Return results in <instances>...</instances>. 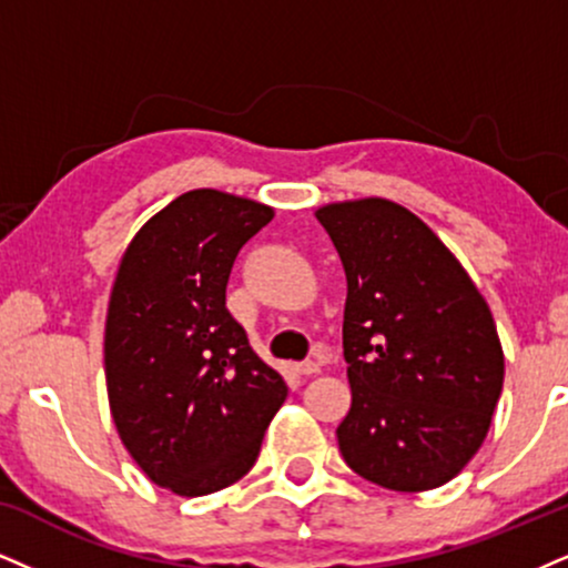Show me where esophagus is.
I'll return each mask as SVG.
<instances>
[{
    "mask_svg": "<svg viewBox=\"0 0 568 568\" xmlns=\"http://www.w3.org/2000/svg\"><path fill=\"white\" fill-rule=\"evenodd\" d=\"M295 371L300 376H316L321 366L316 361H300V363H295Z\"/></svg>",
    "mask_w": 568,
    "mask_h": 568,
    "instance_id": "34e87169",
    "label": "esophagus"
}]
</instances>
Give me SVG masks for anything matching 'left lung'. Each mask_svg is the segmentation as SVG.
I'll return each instance as SVG.
<instances>
[{
	"label": "left lung",
	"mask_w": 568,
	"mask_h": 568,
	"mask_svg": "<svg viewBox=\"0 0 568 568\" xmlns=\"http://www.w3.org/2000/svg\"><path fill=\"white\" fill-rule=\"evenodd\" d=\"M316 215L347 273L353 405L337 426L342 458L397 493L445 485L485 443L503 389L493 313L410 210L371 197Z\"/></svg>",
	"instance_id": "1"
}]
</instances>
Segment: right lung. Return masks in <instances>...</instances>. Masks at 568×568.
<instances>
[{
	"instance_id": "obj_1",
	"label": "right lung",
	"mask_w": 568,
	"mask_h": 568,
	"mask_svg": "<svg viewBox=\"0 0 568 568\" xmlns=\"http://www.w3.org/2000/svg\"><path fill=\"white\" fill-rule=\"evenodd\" d=\"M273 210L194 189L150 219L110 295L104 374L125 450L155 485L186 498L255 466L286 384L229 313L231 265Z\"/></svg>"
}]
</instances>
